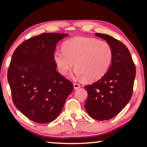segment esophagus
<instances>
[{
	"label": "esophagus",
	"mask_w": 147,
	"mask_h": 147,
	"mask_svg": "<svg viewBox=\"0 0 147 147\" xmlns=\"http://www.w3.org/2000/svg\"><path fill=\"white\" fill-rule=\"evenodd\" d=\"M74 89H78V88L81 87V85L79 83H78V82H75V83H74Z\"/></svg>",
	"instance_id": "esophagus-1"
}]
</instances>
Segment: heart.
<instances>
[{
    "label": "heart",
    "mask_w": 147,
    "mask_h": 147,
    "mask_svg": "<svg viewBox=\"0 0 147 147\" xmlns=\"http://www.w3.org/2000/svg\"><path fill=\"white\" fill-rule=\"evenodd\" d=\"M112 57L113 51L107 42L83 37L67 40L63 49L55 50L53 53L60 74H67L75 62L76 75L88 82L102 78L109 69Z\"/></svg>",
    "instance_id": "heart-1"
}]
</instances>
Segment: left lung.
Returning a JSON list of instances; mask_svg holds the SVG:
<instances>
[{"label": "left lung", "instance_id": "8db88e82", "mask_svg": "<svg viewBox=\"0 0 147 147\" xmlns=\"http://www.w3.org/2000/svg\"><path fill=\"white\" fill-rule=\"evenodd\" d=\"M105 40L113 51L111 65L101 79L85 86L88 98L85 108L92 118L108 120L121 112L133 92L136 67L126 46L119 40L103 33H95Z\"/></svg>", "mask_w": 147, "mask_h": 147}]
</instances>
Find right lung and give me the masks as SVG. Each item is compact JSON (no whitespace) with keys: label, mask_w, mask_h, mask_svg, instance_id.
Here are the masks:
<instances>
[{"label":"right lung","mask_w":147,"mask_h":147,"mask_svg":"<svg viewBox=\"0 0 147 147\" xmlns=\"http://www.w3.org/2000/svg\"><path fill=\"white\" fill-rule=\"evenodd\" d=\"M67 36L40 34L20 44L12 56L7 79L13 104L37 123L55 120L74 90L73 83L57 71L53 59L57 42Z\"/></svg>","instance_id":"right-lung-1"}]
</instances>
